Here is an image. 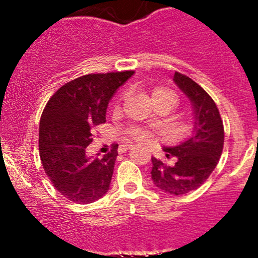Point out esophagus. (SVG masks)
Returning a JSON list of instances; mask_svg holds the SVG:
<instances>
[{
  "mask_svg": "<svg viewBox=\"0 0 258 258\" xmlns=\"http://www.w3.org/2000/svg\"><path fill=\"white\" fill-rule=\"evenodd\" d=\"M130 148H132V145H122L121 147H119L118 152H124V151L130 150Z\"/></svg>",
  "mask_w": 258,
  "mask_h": 258,
  "instance_id": "obj_1",
  "label": "esophagus"
}]
</instances>
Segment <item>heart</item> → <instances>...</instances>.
<instances>
[{
    "mask_svg": "<svg viewBox=\"0 0 258 258\" xmlns=\"http://www.w3.org/2000/svg\"><path fill=\"white\" fill-rule=\"evenodd\" d=\"M158 100H170L173 102H177V97H176L175 92L168 88L165 87H156L152 90V101H158ZM128 137L135 140H139V141H145L147 139V134H146L145 130L139 128V127H131L128 130Z\"/></svg>",
    "mask_w": 258,
    "mask_h": 258,
    "instance_id": "heart-1",
    "label": "heart"
}]
</instances>
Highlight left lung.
Instances as JSON below:
<instances>
[{"instance_id": "8db88e82", "label": "left lung", "mask_w": 258, "mask_h": 258, "mask_svg": "<svg viewBox=\"0 0 258 258\" xmlns=\"http://www.w3.org/2000/svg\"><path fill=\"white\" fill-rule=\"evenodd\" d=\"M173 81L191 101L194 131L182 144L163 147L166 157L173 158L175 165L152 157L151 177L161 191L178 196L195 191L210 177L222 153L225 131L215 101L199 83L179 72H175Z\"/></svg>"}]
</instances>
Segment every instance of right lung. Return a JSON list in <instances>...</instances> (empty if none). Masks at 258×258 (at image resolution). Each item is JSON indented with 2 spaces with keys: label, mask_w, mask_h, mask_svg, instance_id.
Masks as SVG:
<instances>
[{
  "label": "right lung",
  "mask_w": 258,
  "mask_h": 258,
  "mask_svg": "<svg viewBox=\"0 0 258 258\" xmlns=\"http://www.w3.org/2000/svg\"><path fill=\"white\" fill-rule=\"evenodd\" d=\"M134 71L90 74L59 87L48 100L40 121V158L54 188L75 204L97 201L110 188L117 147L102 158L86 148L98 124L106 122L112 96Z\"/></svg>",
  "instance_id": "add662e5"
}]
</instances>
